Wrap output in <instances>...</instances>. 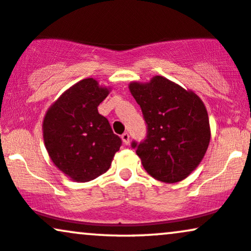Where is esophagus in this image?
Returning <instances> with one entry per match:
<instances>
[{"label": "esophagus", "mask_w": 251, "mask_h": 251, "mask_svg": "<svg viewBox=\"0 0 251 251\" xmlns=\"http://www.w3.org/2000/svg\"><path fill=\"white\" fill-rule=\"evenodd\" d=\"M121 138H122L123 143H125L126 146H128L129 142H130V136H129L128 132H125V134H122V136H121Z\"/></svg>", "instance_id": "esophagus-1"}]
</instances>
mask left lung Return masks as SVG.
<instances>
[{
	"label": "left lung",
	"instance_id": "obj_1",
	"mask_svg": "<svg viewBox=\"0 0 251 251\" xmlns=\"http://www.w3.org/2000/svg\"><path fill=\"white\" fill-rule=\"evenodd\" d=\"M129 89L147 123L146 140L131 143L143 168L161 182L182 181L201 163L210 142L202 100L162 76L148 83L131 82Z\"/></svg>",
	"mask_w": 251,
	"mask_h": 251
}]
</instances>
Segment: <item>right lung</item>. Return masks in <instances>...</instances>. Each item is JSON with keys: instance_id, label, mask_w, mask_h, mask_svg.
<instances>
[{"instance_id": "1", "label": "right lung", "mask_w": 251, "mask_h": 251, "mask_svg": "<svg viewBox=\"0 0 251 251\" xmlns=\"http://www.w3.org/2000/svg\"><path fill=\"white\" fill-rule=\"evenodd\" d=\"M109 89L94 78L70 87L43 120V140L54 164L73 181L88 182L110 168L122 141L97 107Z\"/></svg>"}]
</instances>
